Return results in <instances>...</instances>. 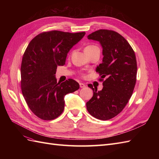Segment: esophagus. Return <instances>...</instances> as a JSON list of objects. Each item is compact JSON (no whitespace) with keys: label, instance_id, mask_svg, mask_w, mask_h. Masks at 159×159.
<instances>
[{"label":"esophagus","instance_id":"1","mask_svg":"<svg viewBox=\"0 0 159 159\" xmlns=\"http://www.w3.org/2000/svg\"><path fill=\"white\" fill-rule=\"evenodd\" d=\"M80 86L81 88H84L85 87L86 85L84 84H83V83H80Z\"/></svg>","mask_w":159,"mask_h":159}]
</instances>
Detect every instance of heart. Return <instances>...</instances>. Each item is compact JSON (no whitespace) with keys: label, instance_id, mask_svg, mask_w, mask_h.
Instances as JSON below:
<instances>
[{"label":"heart","instance_id":"obj_1","mask_svg":"<svg viewBox=\"0 0 159 159\" xmlns=\"http://www.w3.org/2000/svg\"><path fill=\"white\" fill-rule=\"evenodd\" d=\"M94 47H95V46H93V45H89V46H86V47L85 48V50L91 49V48H94Z\"/></svg>","mask_w":159,"mask_h":159}]
</instances>
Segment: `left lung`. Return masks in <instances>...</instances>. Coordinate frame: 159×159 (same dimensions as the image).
Returning <instances> with one entry per match:
<instances>
[{
  "mask_svg": "<svg viewBox=\"0 0 159 159\" xmlns=\"http://www.w3.org/2000/svg\"><path fill=\"white\" fill-rule=\"evenodd\" d=\"M88 38L99 41L103 48V62L96 72L101 75L103 88L97 91L88 85L93 95L86 107L91 115L105 121L121 113L131 97L137 80L136 56L129 42L117 32L101 29Z\"/></svg>",
  "mask_w": 159,
  "mask_h": 159,
  "instance_id": "left-lung-1",
  "label": "left lung"
}]
</instances>
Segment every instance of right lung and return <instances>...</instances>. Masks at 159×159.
I'll return each instance as SVG.
<instances>
[{"label": "right lung", "mask_w": 159, "mask_h": 159, "mask_svg": "<svg viewBox=\"0 0 159 159\" xmlns=\"http://www.w3.org/2000/svg\"><path fill=\"white\" fill-rule=\"evenodd\" d=\"M85 32L59 30L42 32L28 45L22 57L21 89L28 107L38 117L52 120L64 109V97L80 88L76 81L68 79L57 83V66H64L70 50Z\"/></svg>", "instance_id": "add662e5"}]
</instances>
